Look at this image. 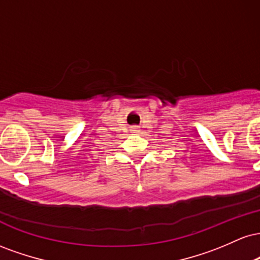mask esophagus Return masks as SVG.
Instances as JSON below:
<instances>
[{
	"label": "esophagus",
	"instance_id": "1",
	"mask_svg": "<svg viewBox=\"0 0 260 260\" xmlns=\"http://www.w3.org/2000/svg\"><path fill=\"white\" fill-rule=\"evenodd\" d=\"M132 131H133L134 133H139L140 132V128L138 126H134V127H132Z\"/></svg>",
	"mask_w": 260,
	"mask_h": 260
}]
</instances>
